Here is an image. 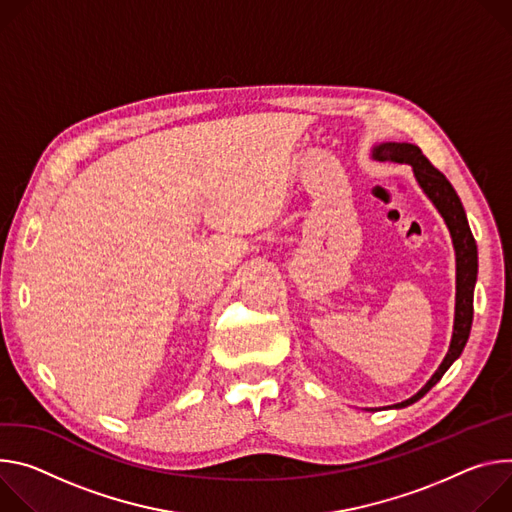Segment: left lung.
I'll return each mask as SVG.
<instances>
[{"instance_id": "8db88e82", "label": "left lung", "mask_w": 512, "mask_h": 512, "mask_svg": "<svg viewBox=\"0 0 512 512\" xmlns=\"http://www.w3.org/2000/svg\"><path fill=\"white\" fill-rule=\"evenodd\" d=\"M372 156L376 160H394V162H405L411 164L415 170V177L427 197L435 203L439 213L443 215L453 248H456V262H458V293H456V323H453V337H451V346L441 362L439 370L433 374V378L415 394L409 401H403L396 407H407L417 403L421 396H425L447 372V368L460 358V354L466 348V342L470 337L472 329V319H474V285H476V274H478V248L476 240L472 236V230L468 225V217L464 211V205L456 193V189L451 187V183L443 177L441 170H437L427 156L421 152L419 146L415 144H405V142H386L374 148Z\"/></svg>"}]
</instances>
